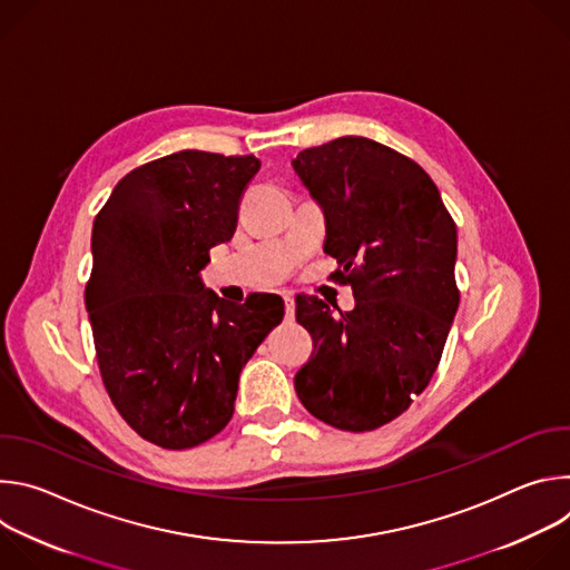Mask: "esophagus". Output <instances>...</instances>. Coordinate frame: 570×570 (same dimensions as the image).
Masks as SVG:
<instances>
[{
  "mask_svg": "<svg viewBox=\"0 0 570 570\" xmlns=\"http://www.w3.org/2000/svg\"><path fill=\"white\" fill-rule=\"evenodd\" d=\"M282 297H284V304H286V320L293 322L295 320V299H293L291 293H282Z\"/></svg>",
  "mask_w": 570,
  "mask_h": 570,
  "instance_id": "esophagus-1",
  "label": "esophagus"
}]
</instances>
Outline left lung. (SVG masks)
Returning <instances> with one entry per match:
<instances>
[{
	"mask_svg": "<svg viewBox=\"0 0 570 570\" xmlns=\"http://www.w3.org/2000/svg\"><path fill=\"white\" fill-rule=\"evenodd\" d=\"M293 169L324 209L334 277L356 297L338 315L295 297L313 338L295 392L324 424L374 431L409 411L440 365L460 304L455 220L415 159L367 137L306 148Z\"/></svg>",
	"mask_w": 570,
	"mask_h": 570,
	"instance_id": "left-lung-1",
	"label": "left lung"
}]
</instances>
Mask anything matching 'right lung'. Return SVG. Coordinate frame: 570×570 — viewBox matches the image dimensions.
Instances as JSON below:
<instances>
[{
    "mask_svg": "<svg viewBox=\"0 0 570 570\" xmlns=\"http://www.w3.org/2000/svg\"><path fill=\"white\" fill-rule=\"evenodd\" d=\"M255 155L180 150L126 174L92 227L86 308L104 385L126 424L191 449L234 413L240 367L284 317V299L229 304L198 273L229 240Z\"/></svg>",
    "mask_w": 570,
    "mask_h": 570,
    "instance_id": "obj_1",
    "label": "right lung"
}]
</instances>
